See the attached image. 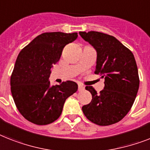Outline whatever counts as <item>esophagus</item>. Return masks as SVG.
Wrapping results in <instances>:
<instances>
[{
    "label": "esophagus",
    "instance_id": "obj_1",
    "mask_svg": "<svg viewBox=\"0 0 150 150\" xmlns=\"http://www.w3.org/2000/svg\"><path fill=\"white\" fill-rule=\"evenodd\" d=\"M84 89H85L84 86H83L81 84H79V85H78V90H79V91H82Z\"/></svg>",
    "mask_w": 150,
    "mask_h": 150
}]
</instances>
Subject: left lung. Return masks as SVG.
Segmentation results:
<instances>
[{"label":"left lung","mask_w":150,"mask_h":150,"mask_svg":"<svg viewBox=\"0 0 150 150\" xmlns=\"http://www.w3.org/2000/svg\"><path fill=\"white\" fill-rule=\"evenodd\" d=\"M96 51L95 74L105 79L104 88L97 93L86 86L92 100L82 110L89 120L100 126L120 121L130 110L139 90L138 69L133 53L117 38L96 31L79 32Z\"/></svg>","instance_id":"8db88e82"}]
</instances>
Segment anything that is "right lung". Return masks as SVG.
Here are the masks:
<instances>
[{
  "instance_id": "obj_1",
  "label": "right lung",
  "mask_w": 150,
  "mask_h": 150,
  "mask_svg": "<svg viewBox=\"0 0 150 150\" xmlns=\"http://www.w3.org/2000/svg\"><path fill=\"white\" fill-rule=\"evenodd\" d=\"M77 37V33H44L20 52L11 77V90L17 110L30 122L37 125L54 122L67 99L76 92L78 86L74 81L51 86L49 77L64 47Z\"/></svg>"
}]
</instances>
